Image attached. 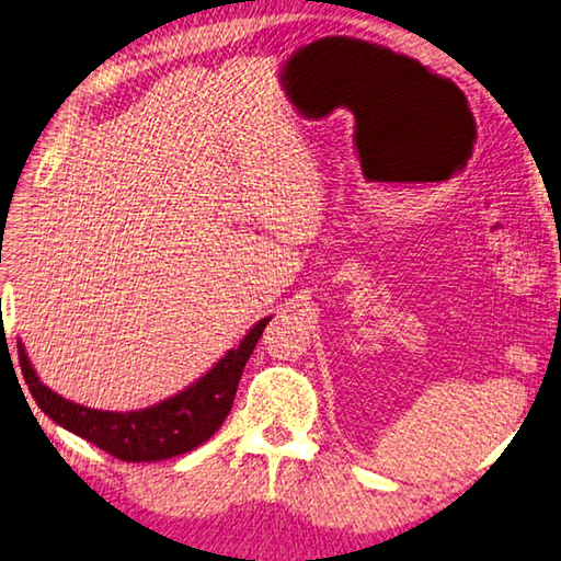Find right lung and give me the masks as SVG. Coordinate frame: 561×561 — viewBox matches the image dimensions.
I'll return each instance as SVG.
<instances>
[{"label": "right lung", "mask_w": 561, "mask_h": 561, "mask_svg": "<svg viewBox=\"0 0 561 561\" xmlns=\"http://www.w3.org/2000/svg\"><path fill=\"white\" fill-rule=\"evenodd\" d=\"M268 322L271 317H263L253 324L241 344L237 348H229L190 388L181 390L173 398H165L163 403L131 412L84 408L53 393L48 386L38 380L21 342L19 364L36 405L56 425L92 442L94 447L122 461H161L199 447L221 427V422L234 405L239 378L244 374L253 346L259 344L263 327Z\"/></svg>", "instance_id": "1"}]
</instances>
